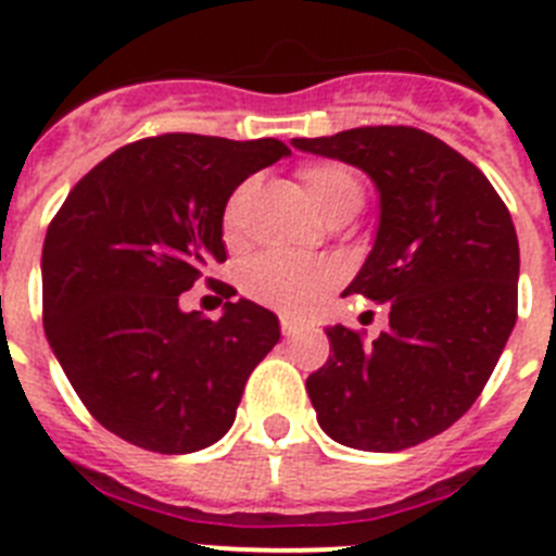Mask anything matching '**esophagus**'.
<instances>
[{"label": "esophagus", "mask_w": 556, "mask_h": 556, "mask_svg": "<svg viewBox=\"0 0 556 556\" xmlns=\"http://www.w3.org/2000/svg\"><path fill=\"white\" fill-rule=\"evenodd\" d=\"M301 331V326L294 320H289V317H281V333L283 337H294V333Z\"/></svg>", "instance_id": "obj_1"}]
</instances>
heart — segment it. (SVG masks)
Instances as JSON below:
<instances>
[{
	"label": "heart",
	"instance_id": "heart-1",
	"mask_svg": "<svg viewBox=\"0 0 556 556\" xmlns=\"http://www.w3.org/2000/svg\"><path fill=\"white\" fill-rule=\"evenodd\" d=\"M308 203L320 211L328 223L351 219L365 203V184L353 166L342 161H312L298 169ZM248 186L236 191L223 211L225 239H236L239 203ZM339 281V267L331 258H303L289 253H258L242 267V289L248 298L275 308V312L301 317L317 306L323 294Z\"/></svg>",
	"mask_w": 556,
	"mask_h": 556
}]
</instances>
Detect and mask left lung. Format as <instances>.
I'll list each match as a JSON object with an SVG mask.
<instances>
[{
  "label": "left lung",
  "mask_w": 556,
  "mask_h": 556,
  "mask_svg": "<svg viewBox=\"0 0 556 556\" xmlns=\"http://www.w3.org/2000/svg\"><path fill=\"white\" fill-rule=\"evenodd\" d=\"M298 150L365 169L381 194L376 244L345 294L390 303L365 342L326 328L331 356L306 378L317 424L362 451H404L473 406L518 317V236L465 155L406 125L353 127Z\"/></svg>",
  "instance_id": "8db88e82"
}]
</instances>
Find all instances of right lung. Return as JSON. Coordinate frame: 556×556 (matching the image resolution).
<instances>
[{
  "label": "right lung",
  "mask_w": 556,
  "mask_h": 556,
  "mask_svg": "<svg viewBox=\"0 0 556 556\" xmlns=\"http://www.w3.org/2000/svg\"><path fill=\"white\" fill-rule=\"evenodd\" d=\"M283 155L278 139L132 141L77 180L49 223L43 331L86 409L127 443L159 454L217 443L281 339L278 317L255 303H225L208 320L180 312V294L228 258L223 211L236 186Z\"/></svg>",
  "instance_id": "obj_1"
}]
</instances>
